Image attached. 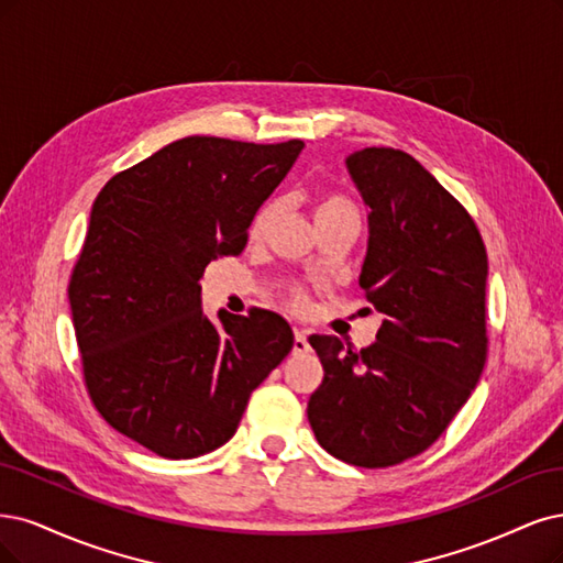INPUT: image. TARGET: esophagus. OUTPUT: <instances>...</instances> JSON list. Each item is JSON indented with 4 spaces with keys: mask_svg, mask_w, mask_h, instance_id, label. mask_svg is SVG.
<instances>
[{
    "mask_svg": "<svg viewBox=\"0 0 563 563\" xmlns=\"http://www.w3.org/2000/svg\"><path fill=\"white\" fill-rule=\"evenodd\" d=\"M305 352H309L307 333H305V331H296V340H294V354H305Z\"/></svg>",
    "mask_w": 563,
    "mask_h": 563,
    "instance_id": "34e87169",
    "label": "esophagus"
}]
</instances>
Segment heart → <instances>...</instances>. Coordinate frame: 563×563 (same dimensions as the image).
<instances>
[{
	"label": "heart",
	"instance_id": "b5f03b06",
	"mask_svg": "<svg viewBox=\"0 0 563 563\" xmlns=\"http://www.w3.org/2000/svg\"><path fill=\"white\" fill-rule=\"evenodd\" d=\"M279 214H282V202H277V200L261 207L258 214L254 217V221H251L249 238L258 240L263 232L277 221ZM335 217H354L356 219V211H354L352 202H349L342 196H321V198L314 200V223L325 221V219H335ZM288 302H290V307L298 309V312H305V309L309 307V300H307L305 294H294Z\"/></svg>",
	"mask_w": 563,
	"mask_h": 563
}]
</instances>
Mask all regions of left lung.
<instances>
[{
    "label": "left lung",
    "mask_w": 563,
    "mask_h": 563,
    "mask_svg": "<svg viewBox=\"0 0 563 563\" xmlns=\"http://www.w3.org/2000/svg\"><path fill=\"white\" fill-rule=\"evenodd\" d=\"M346 169L367 207L358 284L384 319L361 352L309 338L323 382L307 419L328 454L386 468L429 450L479 382L489 263L468 211L410 153L371 146Z\"/></svg>",
    "instance_id": "left-lung-1"
}]
</instances>
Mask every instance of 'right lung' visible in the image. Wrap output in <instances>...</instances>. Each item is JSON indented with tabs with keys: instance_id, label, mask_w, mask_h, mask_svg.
Here are the masks:
<instances>
[{
	"instance_id": "obj_1",
	"label": "right lung",
	"mask_w": 563,
	"mask_h": 563,
	"mask_svg": "<svg viewBox=\"0 0 563 563\" xmlns=\"http://www.w3.org/2000/svg\"><path fill=\"white\" fill-rule=\"evenodd\" d=\"M184 137L119 172L97 196L69 305L84 379L109 426L165 459L235 435L251 391L294 349L275 312H202L200 277L238 256L249 225L302 151Z\"/></svg>"
}]
</instances>
